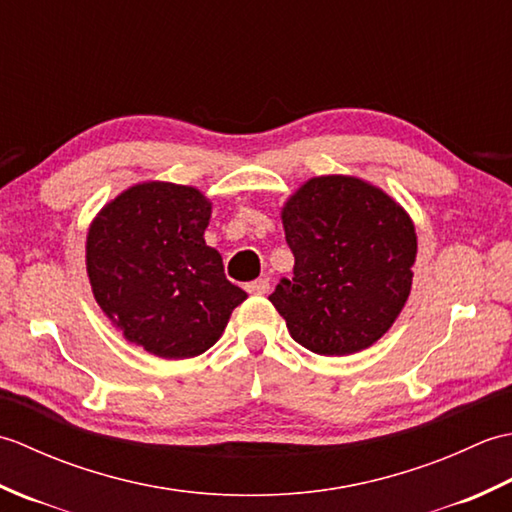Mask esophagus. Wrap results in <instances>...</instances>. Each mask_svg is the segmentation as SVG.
<instances>
[{
    "instance_id": "34e87169",
    "label": "esophagus",
    "mask_w": 512,
    "mask_h": 512,
    "mask_svg": "<svg viewBox=\"0 0 512 512\" xmlns=\"http://www.w3.org/2000/svg\"><path fill=\"white\" fill-rule=\"evenodd\" d=\"M246 290L250 292V295H266V292L270 290V281L266 277L255 279V281H250V284H246Z\"/></svg>"
}]
</instances>
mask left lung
Returning <instances> with one entry per match:
<instances>
[{"label": "left lung", "mask_w": 512, "mask_h": 512, "mask_svg": "<svg viewBox=\"0 0 512 512\" xmlns=\"http://www.w3.org/2000/svg\"><path fill=\"white\" fill-rule=\"evenodd\" d=\"M295 275L268 299L292 339L323 356L361 352L405 308L418 235L402 204L356 176H317L281 206Z\"/></svg>", "instance_id": "8db88e82"}]
</instances>
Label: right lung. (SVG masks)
<instances>
[{"mask_svg": "<svg viewBox=\"0 0 512 512\" xmlns=\"http://www.w3.org/2000/svg\"><path fill=\"white\" fill-rule=\"evenodd\" d=\"M211 209L200 189L147 180L118 193L88 228L96 303L129 343L167 361L209 350L248 297L204 242Z\"/></svg>", "mask_w": 512, "mask_h": 512, "instance_id": "add662e5", "label": "right lung"}]
</instances>
